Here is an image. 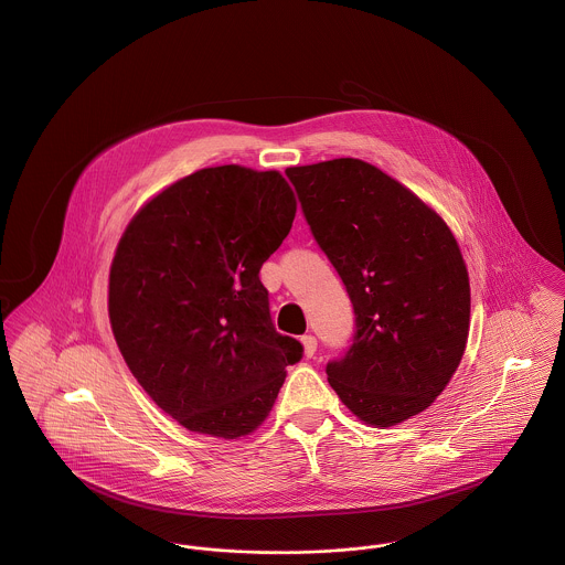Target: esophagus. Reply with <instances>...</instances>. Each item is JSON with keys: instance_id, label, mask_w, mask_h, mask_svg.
<instances>
[{"instance_id": "1", "label": "esophagus", "mask_w": 565, "mask_h": 565, "mask_svg": "<svg viewBox=\"0 0 565 565\" xmlns=\"http://www.w3.org/2000/svg\"><path fill=\"white\" fill-rule=\"evenodd\" d=\"M301 342H303L306 358H312L313 353H316V347H318L316 338H313L312 333H308V335H303V338H301Z\"/></svg>"}]
</instances>
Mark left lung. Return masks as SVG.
<instances>
[{"instance_id": "1", "label": "left lung", "mask_w": 565, "mask_h": 565, "mask_svg": "<svg viewBox=\"0 0 565 565\" xmlns=\"http://www.w3.org/2000/svg\"><path fill=\"white\" fill-rule=\"evenodd\" d=\"M286 175L355 312L353 344L327 364L331 387L366 425L420 414L468 342L470 284L455 236L425 201L369 162L338 158Z\"/></svg>"}]
</instances>
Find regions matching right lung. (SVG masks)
Wrapping results in <instances>:
<instances>
[{
    "label": "right lung",
    "mask_w": 565,
    "mask_h": 565,
    "mask_svg": "<svg viewBox=\"0 0 565 565\" xmlns=\"http://www.w3.org/2000/svg\"><path fill=\"white\" fill-rule=\"evenodd\" d=\"M297 201L277 171L201 169L145 203L110 266L108 313L127 369L182 427L249 436L303 344L270 318L262 264Z\"/></svg>",
    "instance_id": "add662e5"
}]
</instances>
